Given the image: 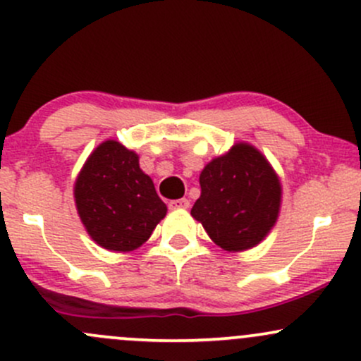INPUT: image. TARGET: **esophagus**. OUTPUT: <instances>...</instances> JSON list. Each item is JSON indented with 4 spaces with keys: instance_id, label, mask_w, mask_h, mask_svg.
I'll return each mask as SVG.
<instances>
[{
    "instance_id": "34e87169",
    "label": "esophagus",
    "mask_w": 361,
    "mask_h": 361,
    "mask_svg": "<svg viewBox=\"0 0 361 361\" xmlns=\"http://www.w3.org/2000/svg\"><path fill=\"white\" fill-rule=\"evenodd\" d=\"M188 207H190L188 199H178V200L169 202V209H188Z\"/></svg>"
}]
</instances>
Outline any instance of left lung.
Segmentation results:
<instances>
[{
	"label": "left lung",
	"instance_id": "obj_1",
	"mask_svg": "<svg viewBox=\"0 0 361 361\" xmlns=\"http://www.w3.org/2000/svg\"><path fill=\"white\" fill-rule=\"evenodd\" d=\"M200 190L192 216L228 252L259 245L279 216V178L262 154L245 142L202 169Z\"/></svg>",
	"mask_w": 361,
	"mask_h": 361
}]
</instances>
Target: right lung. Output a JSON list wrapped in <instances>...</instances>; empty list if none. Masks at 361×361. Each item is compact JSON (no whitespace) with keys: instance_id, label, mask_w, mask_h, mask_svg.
<instances>
[{"instance_id":"add662e5","label":"right lung","mask_w":361,"mask_h":361,"mask_svg":"<svg viewBox=\"0 0 361 361\" xmlns=\"http://www.w3.org/2000/svg\"><path fill=\"white\" fill-rule=\"evenodd\" d=\"M73 193L90 238L111 252L142 247L168 211L137 154L116 140L102 142L90 154Z\"/></svg>"}]
</instances>
